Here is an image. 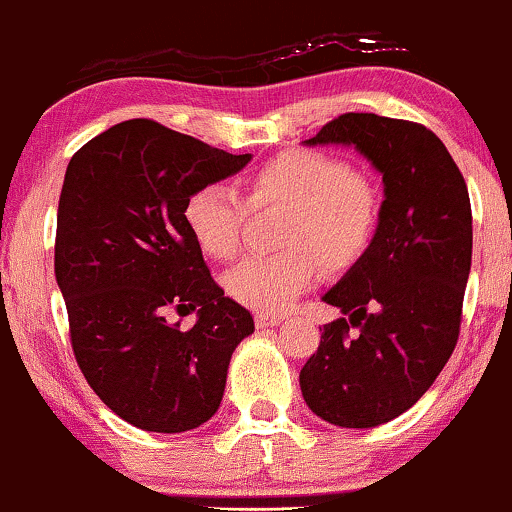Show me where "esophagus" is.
<instances>
[{
    "label": "esophagus",
    "instance_id": "obj_1",
    "mask_svg": "<svg viewBox=\"0 0 512 512\" xmlns=\"http://www.w3.org/2000/svg\"><path fill=\"white\" fill-rule=\"evenodd\" d=\"M254 320H256V327H261V330H263V327H275V325L282 323L280 315H268V313H258Z\"/></svg>",
    "mask_w": 512,
    "mask_h": 512
}]
</instances>
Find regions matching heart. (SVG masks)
<instances>
[{
  "label": "heart",
  "instance_id": "b5f03b06",
  "mask_svg": "<svg viewBox=\"0 0 512 512\" xmlns=\"http://www.w3.org/2000/svg\"><path fill=\"white\" fill-rule=\"evenodd\" d=\"M254 206H289L280 254H254L237 263L225 287L239 304L282 313L318 277V256L342 266L363 254L380 218V197L368 175L337 156L287 149L246 178ZM185 223L208 256H235L242 244L246 204L235 189L204 185L189 194Z\"/></svg>",
  "mask_w": 512,
  "mask_h": 512
}]
</instances>
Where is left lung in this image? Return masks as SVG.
<instances>
[{"instance_id":"8db88e82","label":"left lung","mask_w":512,"mask_h":512,"mask_svg":"<svg viewBox=\"0 0 512 512\" xmlns=\"http://www.w3.org/2000/svg\"><path fill=\"white\" fill-rule=\"evenodd\" d=\"M306 144L353 147L382 175L375 235L323 296L349 320L323 327L299 375L318 418L368 430L406 413L456 349L472 261L468 187L444 142L418 123L344 113Z\"/></svg>"}]
</instances>
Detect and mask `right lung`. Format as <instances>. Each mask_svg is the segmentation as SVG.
I'll use <instances>...</instances> for the list:
<instances>
[{
	"mask_svg": "<svg viewBox=\"0 0 512 512\" xmlns=\"http://www.w3.org/2000/svg\"><path fill=\"white\" fill-rule=\"evenodd\" d=\"M249 161L132 118L68 163L54 273L75 361L94 394L140 430L178 434L211 420L232 351L254 332L251 313L213 282L185 223L189 194ZM170 310H197L198 323L180 331Z\"/></svg>",
	"mask_w": 512,
	"mask_h": 512,
	"instance_id": "obj_1",
	"label": "right lung"
}]
</instances>
